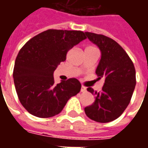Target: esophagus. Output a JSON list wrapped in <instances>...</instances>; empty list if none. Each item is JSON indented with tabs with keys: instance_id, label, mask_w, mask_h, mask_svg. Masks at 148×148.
Instances as JSON below:
<instances>
[{
	"instance_id": "obj_1",
	"label": "esophagus",
	"mask_w": 148,
	"mask_h": 148,
	"mask_svg": "<svg viewBox=\"0 0 148 148\" xmlns=\"http://www.w3.org/2000/svg\"><path fill=\"white\" fill-rule=\"evenodd\" d=\"M81 92H82V93H85V92H86V88L84 86H82L81 88Z\"/></svg>"
}]
</instances>
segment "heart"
<instances>
[{
  "mask_svg": "<svg viewBox=\"0 0 148 148\" xmlns=\"http://www.w3.org/2000/svg\"><path fill=\"white\" fill-rule=\"evenodd\" d=\"M92 48H95V47H86V49H92Z\"/></svg>",
  "mask_w": 148,
  "mask_h": 148,
  "instance_id": "1",
  "label": "heart"
}]
</instances>
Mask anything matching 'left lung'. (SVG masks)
<instances>
[{
  "label": "left lung",
  "instance_id": "8db88e82",
  "mask_svg": "<svg viewBox=\"0 0 148 148\" xmlns=\"http://www.w3.org/2000/svg\"><path fill=\"white\" fill-rule=\"evenodd\" d=\"M85 34L101 51L96 74L98 79H105L101 92L91 87L87 89L95 96V101L85 108V112L93 121L108 123L117 119L130 102L136 83V70L129 56L115 40L103 35Z\"/></svg>",
  "mask_w": 148,
  "mask_h": 148
}]
</instances>
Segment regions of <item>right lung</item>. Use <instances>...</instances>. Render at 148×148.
<instances>
[{
	"label": "right lung",
	"mask_w": 148,
	"mask_h": 148,
	"mask_svg": "<svg viewBox=\"0 0 148 148\" xmlns=\"http://www.w3.org/2000/svg\"><path fill=\"white\" fill-rule=\"evenodd\" d=\"M86 39L81 31L49 29L27 41L15 61L13 79L20 101L29 113L48 118L58 114L81 83L70 78L55 85L54 71L74 46Z\"/></svg>",
	"instance_id": "right-lung-1"
}]
</instances>
